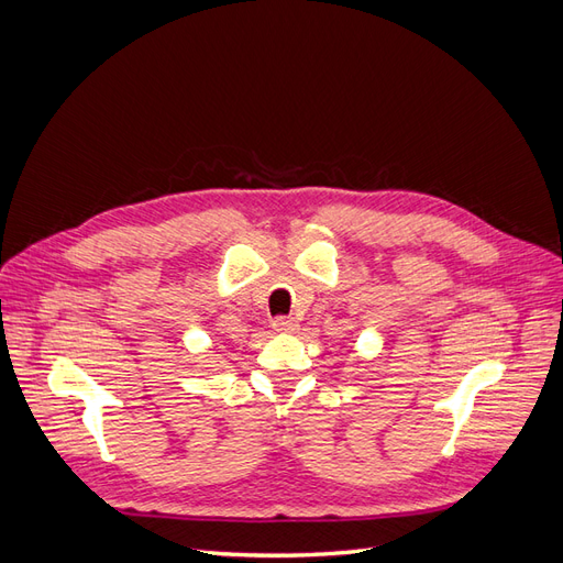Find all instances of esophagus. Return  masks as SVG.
Here are the masks:
<instances>
[{"instance_id":"34e87169","label":"esophagus","mask_w":563,"mask_h":563,"mask_svg":"<svg viewBox=\"0 0 563 563\" xmlns=\"http://www.w3.org/2000/svg\"><path fill=\"white\" fill-rule=\"evenodd\" d=\"M272 329H275L277 333H294V331H298V321L294 317H277L275 321H272Z\"/></svg>"}]
</instances>
